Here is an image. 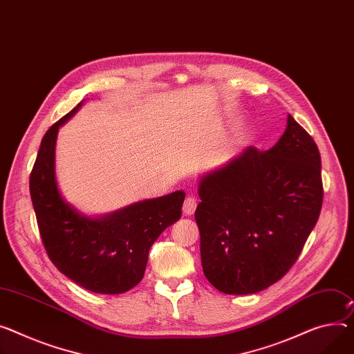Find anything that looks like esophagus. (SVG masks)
I'll return each instance as SVG.
<instances>
[{
	"mask_svg": "<svg viewBox=\"0 0 354 354\" xmlns=\"http://www.w3.org/2000/svg\"><path fill=\"white\" fill-rule=\"evenodd\" d=\"M196 208H197V200L189 196L185 198L184 201V205H183V214L184 215H193L196 212Z\"/></svg>",
	"mask_w": 354,
	"mask_h": 354,
	"instance_id": "1",
	"label": "esophagus"
}]
</instances>
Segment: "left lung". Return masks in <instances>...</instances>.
<instances>
[{
  "label": "left lung",
  "instance_id": "8db88e82",
  "mask_svg": "<svg viewBox=\"0 0 354 354\" xmlns=\"http://www.w3.org/2000/svg\"><path fill=\"white\" fill-rule=\"evenodd\" d=\"M201 265L220 292L250 295L292 268L323 201L320 153L290 115L278 143L250 146L200 178Z\"/></svg>",
  "mask_w": 354,
  "mask_h": 354
}]
</instances>
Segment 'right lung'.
Returning <instances> with one entry per match:
<instances>
[{"label":"right lung","instance_id":"right-lung-1","mask_svg":"<svg viewBox=\"0 0 354 354\" xmlns=\"http://www.w3.org/2000/svg\"><path fill=\"white\" fill-rule=\"evenodd\" d=\"M45 133L30 177V193L49 259L79 286L102 295H119L143 277L154 241L181 216L183 189L130 204L102 216H88L64 200L55 176L59 127L82 106Z\"/></svg>","mask_w":354,"mask_h":354}]
</instances>
